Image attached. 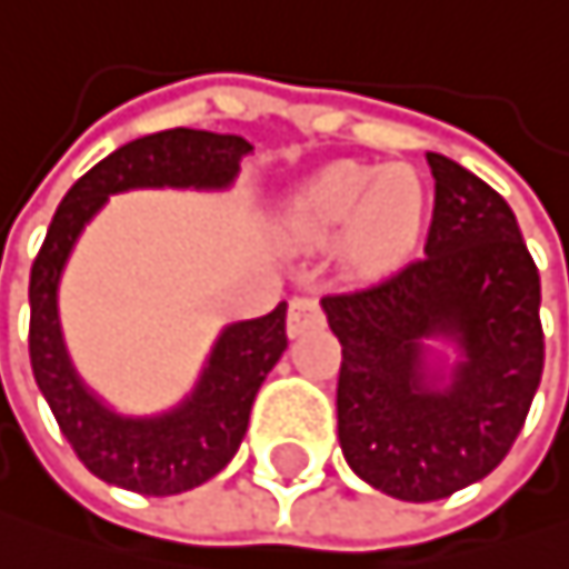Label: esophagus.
<instances>
[{"instance_id": "1", "label": "esophagus", "mask_w": 569, "mask_h": 569, "mask_svg": "<svg viewBox=\"0 0 569 569\" xmlns=\"http://www.w3.org/2000/svg\"><path fill=\"white\" fill-rule=\"evenodd\" d=\"M320 323H323V310H320L317 297H293L290 300V317H287L290 338H300L310 331V327H320Z\"/></svg>"}]
</instances>
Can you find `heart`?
Wrapping results in <instances>:
<instances>
[{
    "mask_svg": "<svg viewBox=\"0 0 569 569\" xmlns=\"http://www.w3.org/2000/svg\"><path fill=\"white\" fill-rule=\"evenodd\" d=\"M420 214L423 198L409 173H376L348 163L323 170L300 198L307 234L341 238L355 231V252L368 266H386L409 249Z\"/></svg>",
    "mask_w": 569,
    "mask_h": 569,
    "instance_id": "1",
    "label": "heart"
}]
</instances>
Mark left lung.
<instances>
[{
    "label": "left lung",
    "mask_w": 569,
    "mask_h": 569,
    "mask_svg": "<svg viewBox=\"0 0 569 569\" xmlns=\"http://www.w3.org/2000/svg\"><path fill=\"white\" fill-rule=\"evenodd\" d=\"M427 256L320 307L341 341L338 440L351 471L392 498L437 501L512 450L542 379L539 269L498 190L440 152ZM458 348L450 380L423 340Z\"/></svg>",
    "instance_id": "left-lung-1"
}]
</instances>
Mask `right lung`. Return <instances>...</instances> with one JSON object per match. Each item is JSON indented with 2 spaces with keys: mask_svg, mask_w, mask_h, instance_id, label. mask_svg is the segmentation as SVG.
<instances>
[{
  "mask_svg": "<svg viewBox=\"0 0 569 569\" xmlns=\"http://www.w3.org/2000/svg\"><path fill=\"white\" fill-rule=\"evenodd\" d=\"M252 146L242 136L167 129L119 146L60 201L30 269V365L33 379L81 465L139 495H180L214 478L242 443L259 386L287 351V303L256 320L228 323L193 392L160 417L108 409L68 358L57 320V282L81 228L101 204L136 187L224 190Z\"/></svg>",
  "mask_w": 569,
  "mask_h": 569,
  "instance_id": "add662e5",
  "label": "right lung"
}]
</instances>
